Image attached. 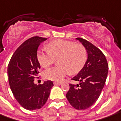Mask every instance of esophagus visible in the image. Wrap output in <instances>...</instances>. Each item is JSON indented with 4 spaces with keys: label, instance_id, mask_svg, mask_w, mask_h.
<instances>
[{
    "label": "esophagus",
    "instance_id": "obj_1",
    "mask_svg": "<svg viewBox=\"0 0 121 121\" xmlns=\"http://www.w3.org/2000/svg\"><path fill=\"white\" fill-rule=\"evenodd\" d=\"M54 85H61L62 84V82H57V81H55L54 83Z\"/></svg>",
    "mask_w": 121,
    "mask_h": 121
}]
</instances>
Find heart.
Instances as JSON below:
<instances>
[{
	"instance_id": "heart-1",
	"label": "heart",
	"mask_w": 121,
	"mask_h": 121,
	"mask_svg": "<svg viewBox=\"0 0 121 121\" xmlns=\"http://www.w3.org/2000/svg\"><path fill=\"white\" fill-rule=\"evenodd\" d=\"M47 50L38 52L37 57L42 67L48 68L57 58L59 65L48 69L43 73L45 78L53 81H60L69 73L73 74L84 66L87 53L81 43L64 40H57L48 43Z\"/></svg>"
}]
</instances>
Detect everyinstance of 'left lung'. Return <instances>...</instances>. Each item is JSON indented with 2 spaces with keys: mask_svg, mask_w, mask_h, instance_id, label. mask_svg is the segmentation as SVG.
Masks as SVG:
<instances>
[{
  "mask_svg": "<svg viewBox=\"0 0 121 121\" xmlns=\"http://www.w3.org/2000/svg\"><path fill=\"white\" fill-rule=\"evenodd\" d=\"M76 39L85 48L87 60L81 71L71 79L79 83L69 84L66 97L73 108L85 110L91 107L101 95L107 77L109 65L105 55L98 48L83 38Z\"/></svg>",
  "mask_w": 121,
  "mask_h": 121,
  "instance_id": "1",
  "label": "left lung"
}]
</instances>
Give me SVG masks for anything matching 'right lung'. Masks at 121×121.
<instances>
[{
    "mask_svg": "<svg viewBox=\"0 0 121 121\" xmlns=\"http://www.w3.org/2000/svg\"><path fill=\"white\" fill-rule=\"evenodd\" d=\"M47 38L32 37L20 46L12 55L8 66V77L13 95L23 108L32 111L42 108L46 103L54 83H34L40 65L37 57L38 46Z\"/></svg>",
    "mask_w": 121,
    "mask_h": 121,
    "instance_id": "add662e5",
    "label": "right lung"
}]
</instances>
